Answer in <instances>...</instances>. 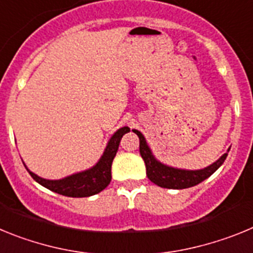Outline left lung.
Returning a JSON list of instances; mask_svg holds the SVG:
<instances>
[{"label":"left lung","mask_w":253,"mask_h":253,"mask_svg":"<svg viewBox=\"0 0 253 253\" xmlns=\"http://www.w3.org/2000/svg\"><path fill=\"white\" fill-rule=\"evenodd\" d=\"M133 131L139 137V152L142 158L146 163L147 176L152 182L165 189H187V187L195 186V185L200 184L202 181L207 180L209 176H211L219 167L222 166L223 162L225 161L228 156V148L227 153H224L222 157L216 160L215 162L211 163L210 166L205 167L202 169H177V167H172L169 165H165L157 158L154 157L153 152L149 148L148 143H147L146 138L137 129H133Z\"/></svg>","instance_id":"1"}]
</instances>
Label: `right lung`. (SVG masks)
Segmentation results:
<instances>
[{"instance_id": "right-lung-1", "label": "right lung", "mask_w": 253, "mask_h": 253, "mask_svg": "<svg viewBox=\"0 0 253 253\" xmlns=\"http://www.w3.org/2000/svg\"><path fill=\"white\" fill-rule=\"evenodd\" d=\"M128 131H130L128 126H123V128L118 129L107 142L106 148H105L100 160L92 167L84 169V171L76 172V173L59 178V180H46V178L40 177V176L35 175L34 172H31L26 167L25 163L24 165H25L31 177L34 178L38 184L54 191V193L69 196V198L92 196L95 194H99L110 184L113 160L115 157L116 152H118V148H119L120 139Z\"/></svg>"}]
</instances>
